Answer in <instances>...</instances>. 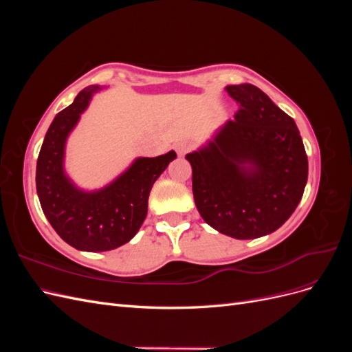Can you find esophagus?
Listing matches in <instances>:
<instances>
[{
    "label": "esophagus",
    "instance_id": "34e87169",
    "mask_svg": "<svg viewBox=\"0 0 352 352\" xmlns=\"http://www.w3.org/2000/svg\"><path fill=\"white\" fill-rule=\"evenodd\" d=\"M190 150V145L188 142H177L175 144V151L177 153V155H185L188 151Z\"/></svg>",
    "mask_w": 352,
    "mask_h": 352
}]
</instances>
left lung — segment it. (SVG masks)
I'll return each instance as SVG.
<instances>
[{
  "instance_id": "8db88e82",
  "label": "left lung",
  "mask_w": 352,
  "mask_h": 352,
  "mask_svg": "<svg viewBox=\"0 0 352 352\" xmlns=\"http://www.w3.org/2000/svg\"><path fill=\"white\" fill-rule=\"evenodd\" d=\"M239 104L192 166L195 206L206 223L236 239L278 230L304 194L308 160L292 117L251 83L229 85Z\"/></svg>"
}]
</instances>
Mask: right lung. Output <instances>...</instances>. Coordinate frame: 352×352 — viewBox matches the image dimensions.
Instances as JSON below:
<instances>
[{
  "mask_svg": "<svg viewBox=\"0 0 352 352\" xmlns=\"http://www.w3.org/2000/svg\"><path fill=\"white\" fill-rule=\"evenodd\" d=\"M100 87L82 89L52 120L36 163V192L42 211L58 236L80 251H110L129 242L146 217L148 197L176 153L138 158L113 184L83 192L63 170L65 145L80 113Z\"/></svg>",
  "mask_w": 352,
  "mask_h": 352,
  "instance_id": "right-lung-1",
  "label": "right lung"
}]
</instances>
